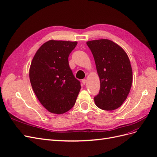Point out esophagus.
I'll use <instances>...</instances> for the list:
<instances>
[{
	"label": "esophagus",
	"instance_id": "34e87169",
	"mask_svg": "<svg viewBox=\"0 0 157 157\" xmlns=\"http://www.w3.org/2000/svg\"><path fill=\"white\" fill-rule=\"evenodd\" d=\"M82 84L84 85L85 84H86V79H82Z\"/></svg>",
	"mask_w": 157,
	"mask_h": 157
}]
</instances>
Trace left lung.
Wrapping results in <instances>:
<instances>
[{"label":"left lung","instance_id":"8db88e82","mask_svg":"<svg viewBox=\"0 0 157 157\" xmlns=\"http://www.w3.org/2000/svg\"><path fill=\"white\" fill-rule=\"evenodd\" d=\"M93 54L100 80L94 101L103 110L113 111L126 100L132 84V69L125 51L108 39L86 42Z\"/></svg>","mask_w":157,"mask_h":157}]
</instances>
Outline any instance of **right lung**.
<instances>
[{"mask_svg": "<svg viewBox=\"0 0 157 157\" xmlns=\"http://www.w3.org/2000/svg\"><path fill=\"white\" fill-rule=\"evenodd\" d=\"M77 44L76 41L50 40L40 47L31 61L29 78L33 90L52 113L67 112L77 100L81 86L68 60Z\"/></svg>", "mask_w": 157, "mask_h": 157, "instance_id": "right-lung-1", "label": "right lung"}]
</instances>
